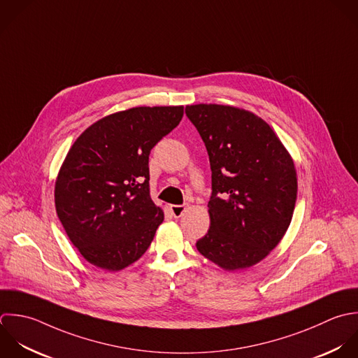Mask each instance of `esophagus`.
Masks as SVG:
<instances>
[{"instance_id":"obj_1","label":"esophagus","mask_w":358,"mask_h":358,"mask_svg":"<svg viewBox=\"0 0 358 358\" xmlns=\"http://www.w3.org/2000/svg\"><path fill=\"white\" fill-rule=\"evenodd\" d=\"M187 210L185 205H171L170 206V212L174 217H181L184 215V212Z\"/></svg>"}]
</instances>
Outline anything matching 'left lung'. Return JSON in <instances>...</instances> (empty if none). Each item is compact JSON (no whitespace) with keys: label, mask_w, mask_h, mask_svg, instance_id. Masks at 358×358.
<instances>
[{"label":"left lung","mask_w":358,"mask_h":358,"mask_svg":"<svg viewBox=\"0 0 358 358\" xmlns=\"http://www.w3.org/2000/svg\"><path fill=\"white\" fill-rule=\"evenodd\" d=\"M205 142L212 196L210 227L198 251L227 272L265 259L285 237L297 199L292 155L254 113L224 104L185 107Z\"/></svg>","instance_id":"8db88e82"}]
</instances>
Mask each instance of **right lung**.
<instances>
[{
	"mask_svg": "<svg viewBox=\"0 0 358 358\" xmlns=\"http://www.w3.org/2000/svg\"><path fill=\"white\" fill-rule=\"evenodd\" d=\"M182 115L184 106L117 111L87 127L68 150L55 180V210L89 264L118 272L149 248L164 220L150 198L149 155Z\"/></svg>",
	"mask_w": 358,
	"mask_h": 358,
	"instance_id": "right-lung-1",
	"label": "right lung"
}]
</instances>
